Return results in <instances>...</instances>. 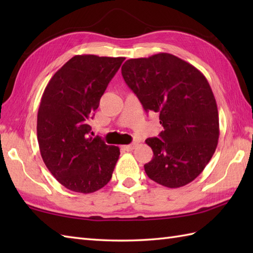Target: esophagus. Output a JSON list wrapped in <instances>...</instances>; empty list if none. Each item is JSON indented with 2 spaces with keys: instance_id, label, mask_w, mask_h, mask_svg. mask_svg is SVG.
Returning a JSON list of instances; mask_svg holds the SVG:
<instances>
[{
  "instance_id": "34e87169",
  "label": "esophagus",
  "mask_w": 253,
  "mask_h": 253,
  "mask_svg": "<svg viewBox=\"0 0 253 253\" xmlns=\"http://www.w3.org/2000/svg\"><path fill=\"white\" fill-rule=\"evenodd\" d=\"M136 147V143H132V144H127V146H123L122 149L125 150V151H131V150L135 149Z\"/></svg>"
}]
</instances>
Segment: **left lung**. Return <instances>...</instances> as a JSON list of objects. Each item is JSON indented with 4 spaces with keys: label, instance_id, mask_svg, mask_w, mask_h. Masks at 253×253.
Segmentation results:
<instances>
[{
    "label": "left lung",
    "instance_id": "left-lung-1",
    "mask_svg": "<svg viewBox=\"0 0 253 253\" xmlns=\"http://www.w3.org/2000/svg\"><path fill=\"white\" fill-rule=\"evenodd\" d=\"M128 87L146 112L160 114L164 129L148 138L153 158L144 164L150 179L178 188L202 173L219 136L215 98L204 75L169 53L131 58L122 66Z\"/></svg>",
    "mask_w": 253,
    "mask_h": 253
}]
</instances>
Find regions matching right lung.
Masks as SVG:
<instances>
[{"instance_id": "add662e5", "label": "right lung", "mask_w": 253, "mask_h": 253, "mask_svg": "<svg viewBox=\"0 0 253 253\" xmlns=\"http://www.w3.org/2000/svg\"><path fill=\"white\" fill-rule=\"evenodd\" d=\"M124 60L76 55L44 89L37 120L40 153L51 174L69 190L91 193L112 178L120 148L91 138L88 122Z\"/></svg>"}]
</instances>
